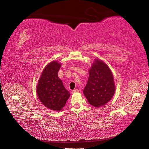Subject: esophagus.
Listing matches in <instances>:
<instances>
[{
  "label": "esophagus",
  "mask_w": 149,
  "mask_h": 149,
  "mask_svg": "<svg viewBox=\"0 0 149 149\" xmlns=\"http://www.w3.org/2000/svg\"><path fill=\"white\" fill-rule=\"evenodd\" d=\"M79 90L78 89H75V90H72V93H77V92H79Z\"/></svg>",
  "instance_id": "34e87169"
}]
</instances>
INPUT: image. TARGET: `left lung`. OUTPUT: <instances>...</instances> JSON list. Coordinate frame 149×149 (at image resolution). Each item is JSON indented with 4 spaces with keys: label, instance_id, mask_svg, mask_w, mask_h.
<instances>
[{
    "label": "left lung",
    "instance_id": "obj_1",
    "mask_svg": "<svg viewBox=\"0 0 149 149\" xmlns=\"http://www.w3.org/2000/svg\"><path fill=\"white\" fill-rule=\"evenodd\" d=\"M115 92L113 74L108 65L95 60L89 70V77L84 90L88 103L95 107L103 106L111 100Z\"/></svg>",
    "mask_w": 149,
    "mask_h": 149
}]
</instances>
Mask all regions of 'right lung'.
Masks as SVG:
<instances>
[{
  "label": "right lung",
  "mask_w": 149,
  "mask_h": 149,
  "mask_svg": "<svg viewBox=\"0 0 149 149\" xmlns=\"http://www.w3.org/2000/svg\"><path fill=\"white\" fill-rule=\"evenodd\" d=\"M61 64L56 61L47 65L37 86V94L45 107L54 111H60L66 103L70 93L58 77Z\"/></svg>",
  "instance_id": "right-lung-1"
}]
</instances>
